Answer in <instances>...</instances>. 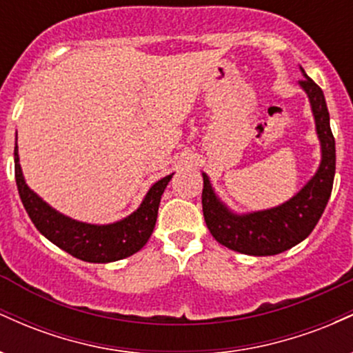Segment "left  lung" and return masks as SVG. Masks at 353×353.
<instances>
[{
  "instance_id": "1",
  "label": "left lung",
  "mask_w": 353,
  "mask_h": 353,
  "mask_svg": "<svg viewBox=\"0 0 353 353\" xmlns=\"http://www.w3.org/2000/svg\"><path fill=\"white\" fill-rule=\"evenodd\" d=\"M301 88L310 101L315 131L320 141L322 159L314 177L297 194L277 208L236 214L224 204L208 174L202 189V212L205 224L219 244L247 255H275L297 245L317 225L330 199L335 176V139L330 129V116L323 92L302 70Z\"/></svg>"
}]
</instances>
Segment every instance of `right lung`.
<instances>
[{"mask_svg": "<svg viewBox=\"0 0 353 353\" xmlns=\"http://www.w3.org/2000/svg\"><path fill=\"white\" fill-rule=\"evenodd\" d=\"M14 177L28 216L48 241L81 261L106 264L129 257L145 245L156 225L161 196L172 174L157 181L148 190L144 201L131 216L106 225L86 224L64 216L28 188L19 165L18 144L14 145Z\"/></svg>", "mask_w": 353, "mask_h": 353, "instance_id": "1", "label": "right lung"}]
</instances>
